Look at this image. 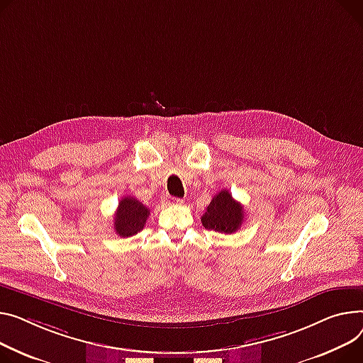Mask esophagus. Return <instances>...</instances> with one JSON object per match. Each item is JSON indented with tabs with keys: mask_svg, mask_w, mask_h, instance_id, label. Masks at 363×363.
Returning a JSON list of instances; mask_svg holds the SVG:
<instances>
[{
	"mask_svg": "<svg viewBox=\"0 0 363 363\" xmlns=\"http://www.w3.org/2000/svg\"><path fill=\"white\" fill-rule=\"evenodd\" d=\"M169 201H171L172 204H182V203H184V200H181V199H175V197H171V199H169Z\"/></svg>",
	"mask_w": 363,
	"mask_h": 363,
	"instance_id": "1",
	"label": "esophagus"
}]
</instances>
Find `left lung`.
Listing matches in <instances>:
<instances>
[{
  "mask_svg": "<svg viewBox=\"0 0 363 363\" xmlns=\"http://www.w3.org/2000/svg\"><path fill=\"white\" fill-rule=\"evenodd\" d=\"M244 220L242 204L238 203L226 189H222L213 197L201 217V223L206 229L220 233H235L242 226Z\"/></svg>",
  "mask_w": 363,
  "mask_h": 363,
  "instance_id": "obj_1",
  "label": "left lung"
}]
</instances>
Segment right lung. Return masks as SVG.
<instances>
[{"label":"right lung","mask_w":363,"mask_h":363,"mask_svg":"<svg viewBox=\"0 0 363 363\" xmlns=\"http://www.w3.org/2000/svg\"><path fill=\"white\" fill-rule=\"evenodd\" d=\"M150 214V210L140 203L134 197H124L119 201L118 208L115 211V222L113 229L116 235L128 238L140 230H143L144 225H146L147 217Z\"/></svg>","instance_id":"right-lung-1"}]
</instances>
